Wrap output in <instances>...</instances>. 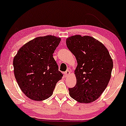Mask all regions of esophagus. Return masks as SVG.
Wrapping results in <instances>:
<instances>
[{"label":"esophagus","instance_id":"esophagus-1","mask_svg":"<svg viewBox=\"0 0 126 126\" xmlns=\"http://www.w3.org/2000/svg\"><path fill=\"white\" fill-rule=\"evenodd\" d=\"M70 72L69 71V70H66V72H64V76L65 77H68V76H69V75H70Z\"/></svg>","mask_w":126,"mask_h":126}]
</instances>
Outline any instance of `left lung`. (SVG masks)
<instances>
[{
	"label": "left lung",
	"mask_w": 126,
	"mask_h": 126,
	"mask_svg": "<svg viewBox=\"0 0 126 126\" xmlns=\"http://www.w3.org/2000/svg\"><path fill=\"white\" fill-rule=\"evenodd\" d=\"M66 45L77 60L76 84L69 88L70 96L80 103L97 99L111 78L113 62L104 45L90 36L76 35L66 39Z\"/></svg>",
	"instance_id": "1"
}]
</instances>
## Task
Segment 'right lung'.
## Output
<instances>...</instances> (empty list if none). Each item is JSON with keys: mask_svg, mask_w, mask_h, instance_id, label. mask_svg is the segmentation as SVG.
I'll use <instances>...</instances> for the list:
<instances>
[{"mask_svg": "<svg viewBox=\"0 0 126 126\" xmlns=\"http://www.w3.org/2000/svg\"><path fill=\"white\" fill-rule=\"evenodd\" d=\"M61 38L53 35L33 39L19 49L14 57V75L27 97L43 101L51 96L62 78L53 54Z\"/></svg>", "mask_w": 126, "mask_h": 126, "instance_id": "obj_1", "label": "right lung"}]
</instances>
